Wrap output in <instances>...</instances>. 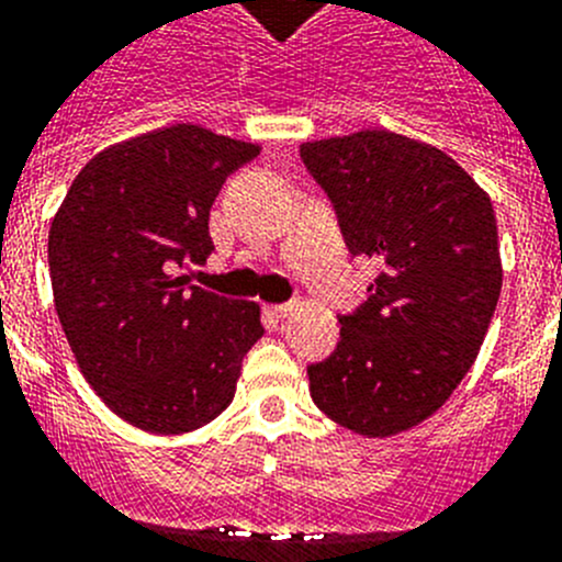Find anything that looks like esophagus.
Listing matches in <instances>:
<instances>
[{
	"label": "esophagus",
	"instance_id": "34e87169",
	"mask_svg": "<svg viewBox=\"0 0 562 562\" xmlns=\"http://www.w3.org/2000/svg\"><path fill=\"white\" fill-rule=\"evenodd\" d=\"M268 311L277 316V319H285V316L294 314V302H285V305H268Z\"/></svg>",
	"mask_w": 562,
	"mask_h": 562
}]
</instances>
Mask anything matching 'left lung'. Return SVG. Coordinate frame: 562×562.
<instances>
[{
	"mask_svg": "<svg viewBox=\"0 0 562 562\" xmlns=\"http://www.w3.org/2000/svg\"><path fill=\"white\" fill-rule=\"evenodd\" d=\"M353 254L379 262L370 300L311 364L316 407L364 438L427 422L475 364L504 266L492 200L438 146L362 130L300 146Z\"/></svg>",
	"mask_w": 562,
	"mask_h": 562,
	"instance_id": "left-lung-1",
	"label": "left lung"
}]
</instances>
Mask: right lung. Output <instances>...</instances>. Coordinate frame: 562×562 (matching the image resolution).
Masks as SVG:
<instances>
[{"instance_id":"add662e5","label":"right lung","mask_w":562,"mask_h":562,"mask_svg":"<svg viewBox=\"0 0 562 562\" xmlns=\"http://www.w3.org/2000/svg\"><path fill=\"white\" fill-rule=\"evenodd\" d=\"M260 144L172 124L101 149L47 237L53 302L78 370L126 424L183 436L232 404L260 305L189 285L212 254L209 212Z\"/></svg>"}]
</instances>
